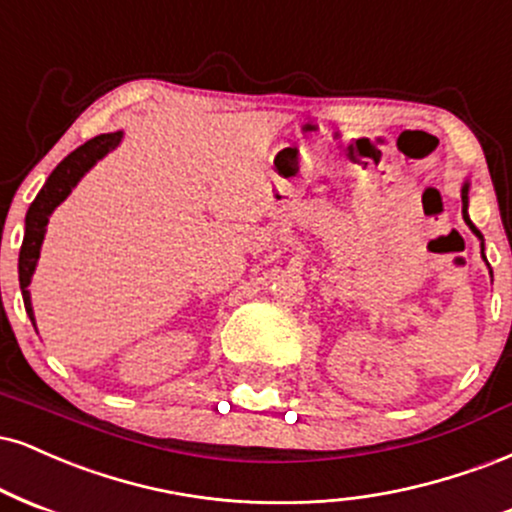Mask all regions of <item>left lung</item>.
<instances>
[{"instance_id":"1","label":"left lung","mask_w":512,"mask_h":512,"mask_svg":"<svg viewBox=\"0 0 512 512\" xmlns=\"http://www.w3.org/2000/svg\"><path fill=\"white\" fill-rule=\"evenodd\" d=\"M467 206H470V179H465V184H462V218H465L467 227H470V230H472L474 234H477L479 246H482V258L486 261V256H484V237H482V232H479L477 227H474V222L470 220V213H467ZM486 266H489V261H486ZM489 273H491V268H489ZM491 278H494V273H491Z\"/></svg>"}]
</instances>
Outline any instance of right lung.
<instances>
[{
  "mask_svg": "<svg viewBox=\"0 0 512 512\" xmlns=\"http://www.w3.org/2000/svg\"><path fill=\"white\" fill-rule=\"evenodd\" d=\"M122 138L124 131H114V134H100L90 138L83 146H78L74 153L66 155V158L54 167L50 177H47L45 186L40 189V194L35 196L33 203H30L26 213V232H23L21 254H18V282H21L23 304H26V314L30 316V321H33V326L35 316L33 304H30L28 285L30 280H33L35 266H38L40 246L42 239H45L50 215L54 213V208L71 194V189L81 182L83 174L93 170V165H98V160H102L110 150L117 148L119 143H122Z\"/></svg>",
  "mask_w": 512,
  "mask_h": 512,
  "instance_id": "1",
  "label": "right lung"
}]
</instances>
